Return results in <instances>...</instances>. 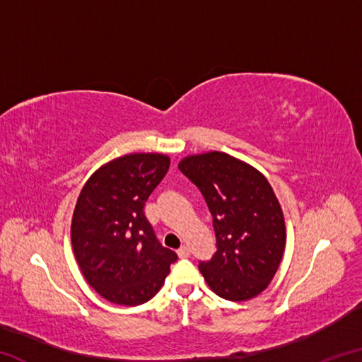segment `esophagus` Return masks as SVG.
<instances>
[{"label":"esophagus","mask_w":362,"mask_h":362,"mask_svg":"<svg viewBox=\"0 0 362 362\" xmlns=\"http://www.w3.org/2000/svg\"><path fill=\"white\" fill-rule=\"evenodd\" d=\"M177 254H179V257H189V247L188 246H182L179 250H177Z\"/></svg>","instance_id":"obj_1"}]
</instances>
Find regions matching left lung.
<instances>
[{"label": "left lung", "instance_id": "8db88e82", "mask_svg": "<svg viewBox=\"0 0 362 362\" xmlns=\"http://www.w3.org/2000/svg\"><path fill=\"white\" fill-rule=\"evenodd\" d=\"M179 169L212 214L217 252L199 263L207 286L231 302L257 297L272 283L286 247L284 214L267 177L223 151L185 156Z\"/></svg>", "mask_w": 362, "mask_h": 362}]
</instances>
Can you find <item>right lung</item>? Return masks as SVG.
Here are the masks:
<instances>
[{
  "label": "right lung",
  "instance_id": "1",
  "mask_svg": "<svg viewBox=\"0 0 362 362\" xmlns=\"http://www.w3.org/2000/svg\"><path fill=\"white\" fill-rule=\"evenodd\" d=\"M163 153H131L84 183L71 217L73 254L84 279L105 300L136 306L161 289L174 250L163 247L144 206L169 170Z\"/></svg>",
  "mask_w": 362,
  "mask_h": 362
}]
</instances>
